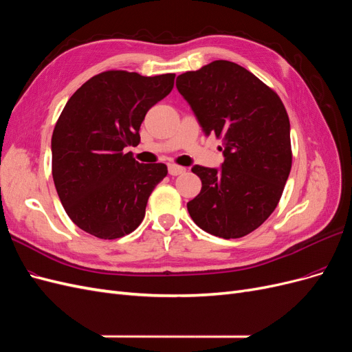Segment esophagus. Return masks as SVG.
I'll list each match as a JSON object with an SVG mask.
<instances>
[{
  "label": "esophagus",
  "mask_w": 352,
  "mask_h": 352,
  "mask_svg": "<svg viewBox=\"0 0 352 352\" xmlns=\"http://www.w3.org/2000/svg\"><path fill=\"white\" fill-rule=\"evenodd\" d=\"M186 172V168L182 166H177V164H170L168 166V173L172 176H179V175H184Z\"/></svg>",
  "instance_id": "1"
}]
</instances>
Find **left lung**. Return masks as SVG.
Instances as JSON below:
<instances>
[{
	"label": "left lung",
	"instance_id": "left-lung-1",
	"mask_svg": "<svg viewBox=\"0 0 352 352\" xmlns=\"http://www.w3.org/2000/svg\"><path fill=\"white\" fill-rule=\"evenodd\" d=\"M177 91L206 135L221 140V168L194 166L201 192L188 202L197 225L211 235L242 238L278 207L292 166L291 126L270 87L236 63L216 60L177 76Z\"/></svg>",
	"mask_w": 352,
	"mask_h": 352
}]
</instances>
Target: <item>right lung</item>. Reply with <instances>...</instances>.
Instances as JSON below:
<instances>
[{
  "instance_id": "add662e5",
  "label": "right lung",
  "mask_w": 352,
  "mask_h": 352,
  "mask_svg": "<svg viewBox=\"0 0 352 352\" xmlns=\"http://www.w3.org/2000/svg\"><path fill=\"white\" fill-rule=\"evenodd\" d=\"M175 76L102 72L63 109L51 140L52 179L67 216L89 235L117 239L144 220L167 166L138 163L124 148L140 144L146 111L173 89Z\"/></svg>"
}]
</instances>
